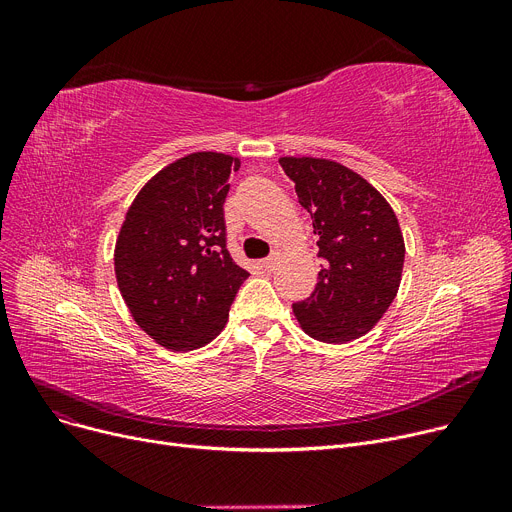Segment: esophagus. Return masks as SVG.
Listing matches in <instances>:
<instances>
[{
	"instance_id": "34e87169",
	"label": "esophagus",
	"mask_w": 512,
	"mask_h": 512,
	"mask_svg": "<svg viewBox=\"0 0 512 512\" xmlns=\"http://www.w3.org/2000/svg\"><path fill=\"white\" fill-rule=\"evenodd\" d=\"M276 261H278V255L274 253L272 257H267V259H263V261H261V267H263L265 272H272L274 267H276Z\"/></svg>"
}]
</instances>
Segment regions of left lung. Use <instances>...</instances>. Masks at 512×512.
<instances>
[{
	"label": "left lung",
	"mask_w": 512,
	"mask_h": 512,
	"mask_svg": "<svg viewBox=\"0 0 512 512\" xmlns=\"http://www.w3.org/2000/svg\"><path fill=\"white\" fill-rule=\"evenodd\" d=\"M311 213L321 272L311 297L292 305L305 334L342 344L367 334L394 301L405 240L390 203L338 161L280 157Z\"/></svg>",
	"instance_id": "1"
}]
</instances>
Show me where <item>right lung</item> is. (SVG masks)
<instances>
[{"label": "right lung", "mask_w": 512, "mask_h": 512, "mask_svg": "<svg viewBox=\"0 0 512 512\" xmlns=\"http://www.w3.org/2000/svg\"><path fill=\"white\" fill-rule=\"evenodd\" d=\"M236 157L199 151L157 172L116 240L122 299L157 344L195 351L218 336L249 272L226 249L224 203Z\"/></svg>", "instance_id": "obj_1"}]
</instances>
